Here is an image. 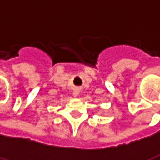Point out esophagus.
<instances>
[{
  "label": "esophagus",
  "instance_id": "obj_1",
  "mask_svg": "<svg viewBox=\"0 0 160 160\" xmlns=\"http://www.w3.org/2000/svg\"><path fill=\"white\" fill-rule=\"evenodd\" d=\"M78 94V90H75V91H74V93H73V95H74V96H77Z\"/></svg>",
  "mask_w": 160,
  "mask_h": 160
}]
</instances>
